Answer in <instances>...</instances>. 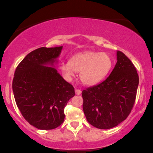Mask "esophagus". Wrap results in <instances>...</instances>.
<instances>
[{
	"label": "esophagus",
	"mask_w": 153,
	"mask_h": 153,
	"mask_svg": "<svg viewBox=\"0 0 153 153\" xmlns=\"http://www.w3.org/2000/svg\"><path fill=\"white\" fill-rule=\"evenodd\" d=\"M75 94L76 95L81 94V90H80V89H75Z\"/></svg>",
	"instance_id": "obj_1"
}]
</instances>
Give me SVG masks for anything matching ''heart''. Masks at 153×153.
Segmentation results:
<instances>
[{
	"mask_svg": "<svg viewBox=\"0 0 153 153\" xmlns=\"http://www.w3.org/2000/svg\"><path fill=\"white\" fill-rule=\"evenodd\" d=\"M114 61L108 54L99 52H85L73 55L69 62L61 63V73L67 80H71L75 72H80L79 78L84 85L99 83L109 73Z\"/></svg>",
	"mask_w": 153,
	"mask_h": 153,
	"instance_id": "obj_1",
	"label": "heart"
}]
</instances>
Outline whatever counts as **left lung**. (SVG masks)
<instances>
[{
	"instance_id": "1",
	"label": "left lung",
	"mask_w": 153,
	"mask_h": 153,
	"mask_svg": "<svg viewBox=\"0 0 153 153\" xmlns=\"http://www.w3.org/2000/svg\"><path fill=\"white\" fill-rule=\"evenodd\" d=\"M109 76L83 90L82 109L89 124L101 129L113 128L127 119L136 99L139 76L133 63L120 51Z\"/></svg>"
}]
</instances>
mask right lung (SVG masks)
Returning a JSON list of instances; mask_svg holds the SVG:
<instances>
[{"instance_id": "1", "label": "right lung", "mask_w": 153, "mask_h": 153, "mask_svg": "<svg viewBox=\"0 0 153 153\" xmlns=\"http://www.w3.org/2000/svg\"><path fill=\"white\" fill-rule=\"evenodd\" d=\"M62 46L36 49L16 69L13 92L19 109L31 125L48 130L64 122V108L74 88L56 69Z\"/></svg>"}]
</instances>
